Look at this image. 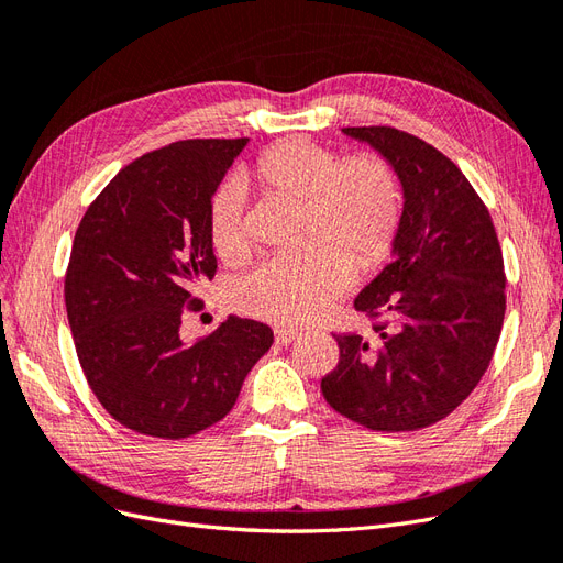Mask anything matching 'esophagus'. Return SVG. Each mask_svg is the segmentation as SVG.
<instances>
[{
  "mask_svg": "<svg viewBox=\"0 0 563 563\" xmlns=\"http://www.w3.org/2000/svg\"><path fill=\"white\" fill-rule=\"evenodd\" d=\"M298 338H300V333H298V331H291V329H277V331H275L277 345H288V343H294V340H298Z\"/></svg>",
  "mask_w": 563,
  "mask_h": 563,
  "instance_id": "34e87169",
  "label": "esophagus"
}]
</instances>
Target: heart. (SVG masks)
Here are the masks:
<instances>
[{"mask_svg": "<svg viewBox=\"0 0 563 563\" xmlns=\"http://www.w3.org/2000/svg\"><path fill=\"white\" fill-rule=\"evenodd\" d=\"M244 190L300 203V242L294 255L267 261L234 286L236 310L265 321L308 323L331 310L356 269L385 261L401 223V185L376 152L335 159L331 150L288 139L265 150L236 176ZM244 201L235 183L211 199L209 236L220 261L246 255Z\"/></svg>", "mask_w": 563, "mask_h": 563, "instance_id": "1", "label": "heart"}]
</instances>
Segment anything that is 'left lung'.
I'll use <instances>...</instances> for the list:
<instances>
[{"label":"left lung","mask_w":563,"mask_h":563,"mask_svg":"<svg viewBox=\"0 0 563 563\" xmlns=\"http://www.w3.org/2000/svg\"><path fill=\"white\" fill-rule=\"evenodd\" d=\"M397 172L401 223L354 308L378 319V343L335 335L338 366L321 378L333 411L376 432H413L446 418L486 373L505 319L496 228L463 172L437 147L391 126H347Z\"/></svg>","instance_id":"8db88e82"}]
</instances>
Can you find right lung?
I'll use <instances>...</instances> for the list:
<instances>
[{"mask_svg": "<svg viewBox=\"0 0 563 563\" xmlns=\"http://www.w3.org/2000/svg\"><path fill=\"white\" fill-rule=\"evenodd\" d=\"M249 139L178 141L119 172L84 213L65 275V308L84 376L124 428L185 439L223 420L267 323L230 314L197 343L180 323L195 284L216 275L209 207Z\"/></svg>", "mask_w": 563, "mask_h": 563, "instance_id": "right-lung-1", "label": "right lung"}]
</instances>
